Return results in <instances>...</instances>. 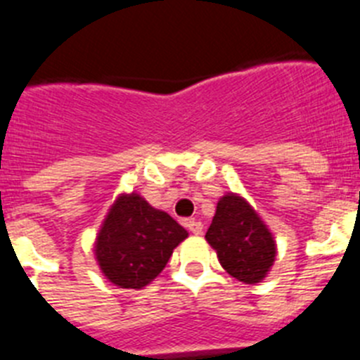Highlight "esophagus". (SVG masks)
Instances as JSON below:
<instances>
[{
	"instance_id": "esophagus-1",
	"label": "esophagus",
	"mask_w": 360,
	"mask_h": 360,
	"mask_svg": "<svg viewBox=\"0 0 360 360\" xmlns=\"http://www.w3.org/2000/svg\"><path fill=\"white\" fill-rule=\"evenodd\" d=\"M186 225H187V229L193 232V234H202L203 225H202V221H198V219H193V218L186 219Z\"/></svg>"
}]
</instances>
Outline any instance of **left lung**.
I'll return each mask as SVG.
<instances>
[{
    "label": "left lung",
    "instance_id": "left-lung-1",
    "mask_svg": "<svg viewBox=\"0 0 360 360\" xmlns=\"http://www.w3.org/2000/svg\"><path fill=\"white\" fill-rule=\"evenodd\" d=\"M205 240L221 266L241 283H259L274 263V238L249 203L236 195L219 200Z\"/></svg>",
    "mask_w": 360,
    "mask_h": 360
}]
</instances>
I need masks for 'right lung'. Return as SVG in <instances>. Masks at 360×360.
I'll use <instances>...</instances> for the list:
<instances>
[{
    "mask_svg": "<svg viewBox=\"0 0 360 360\" xmlns=\"http://www.w3.org/2000/svg\"><path fill=\"white\" fill-rule=\"evenodd\" d=\"M187 231L139 195L120 196L98 232L101 270L120 288H142L160 274Z\"/></svg>",
    "mask_w": 360,
    "mask_h": 360,
    "instance_id": "right-lung-1",
    "label": "right lung"
}]
</instances>
